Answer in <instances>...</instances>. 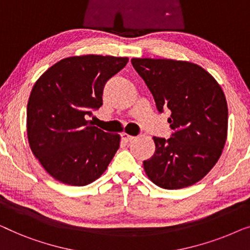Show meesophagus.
<instances>
[{"instance_id":"obj_1","label":"esophagus","mask_w":250,"mask_h":250,"mask_svg":"<svg viewBox=\"0 0 250 250\" xmlns=\"http://www.w3.org/2000/svg\"><path fill=\"white\" fill-rule=\"evenodd\" d=\"M121 138H122V140H124L125 143H129V142H132V140L135 139L136 137L130 136V135H128V133L124 132V133H121Z\"/></svg>"}]
</instances>
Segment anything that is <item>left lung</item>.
I'll list each match as a JSON object with an SVG mask.
<instances>
[{"mask_svg":"<svg viewBox=\"0 0 250 250\" xmlns=\"http://www.w3.org/2000/svg\"><path fill=\"white\" fill-rule=\"evenodd\" d=\"M157 111L170 110L171 138L153 137L155 153L144 161L147 177L164 189L195 185L219 161L228 136L224 93L202 66L168 59H132Z\"/></svg>","mask_w":250,"mask_h":250,"instance_id":"left-lung-1","label":"left lung"}]
</instances>
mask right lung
<instances>
[{
	"label": "right lung",
	"instance_id": "obj_1",
	"mask_svg": "<svg viewBox=\"0 0 250 250\" xmlns=\"http://www.w3.org/2000/svg\"><path fill=\"white\" fill-rule=\"evenodd\" d=\"M128 58L70 56L40 77L27 105L30 149L55 180L89 185L104 173L120 147L118 133L86 120L103 105L106 82L124 69Z\"/></svg>",
	"mask_w": 250,
	"mask_h": 250
}]
</instances>
